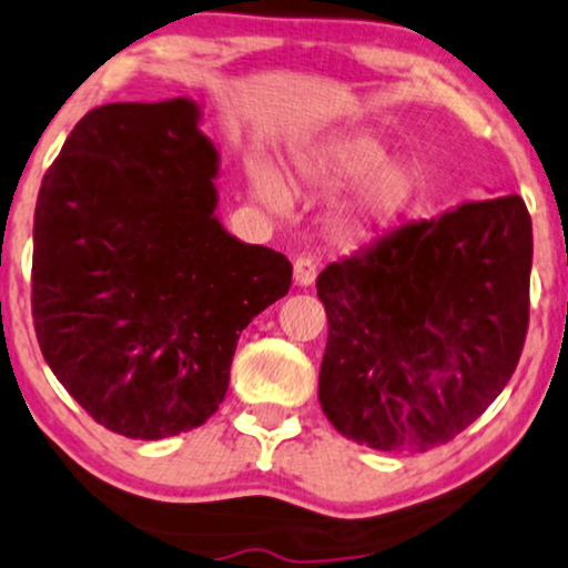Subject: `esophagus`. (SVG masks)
Segmentation results:
<instances>
[{"label":"esophagus","instance_id":"1","mask_svg":"<svg viewBox=\"0 0 568 568\" xmlns=\"http://www.w3.org/2000/svg\"><path fill=\"white\" fill-rule=\"evenodd\" d=\"M314 277H317V262L312 256H298L293 262V280H296V285L306 288V285L314 283Z\"/></svg>","mask_w":568,"mask_h":568}]
</instances>
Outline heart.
<instances>
[{
    "instance_id": "heart-1",
    "label": "heart",
    "mask_w": 568,
    "mask_h": 568,
    "mask_svg": "<svg viewBox=\"0 0 568 568\" xmlns=\"http://www.w3.org/2000/svg\"><path fill=\"white\" fill-rule=\"evenodd\" d=\"M298 175L322 191H354L337 227L348 241H367L390 227L419 204L425 178L414 162L390 160L383 143L369 135L341 139L314 149L298 160ZM254 196L272 212L288 210V191L270 164L251 168Z\"/></svg>"
}]
</instances>
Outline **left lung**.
<instances>
[{
  "label": "left lung",
  "mask_w": 568,
  "mask_h": 568,
  "mask_svg": "<svg viewBox=\"0 0 568 568\" xmlns=\"http://www.w3.org/2000/svg\"><path fill=\"white\" fill-rule=\"evenodd\" d=\"M521 196L408 222L317 277L329 333L320 404L348 440L425 454L500 396L529 325Z\"/></svg>",
  "instance_id": "1"
}]
</instances>
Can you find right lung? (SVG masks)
<instances>
[{
    "label": "right lung",
    "instance_id": "obj_1",
    "mask_svg": "<svg viewBox=\"0 0 568 568\" xmlns=\"http://www.w3.org/2000/svg\"><path fill=\"white\" fill-rule=\"evenodd\" d=\"M189 97L91 110L41 181L33 325L99 425L160 440L204 425L243 329L293 267L217 220L220 152Z\"/></svg>",
    "mask_w": 568,
    "mask_h": 568
}]
</instances>
